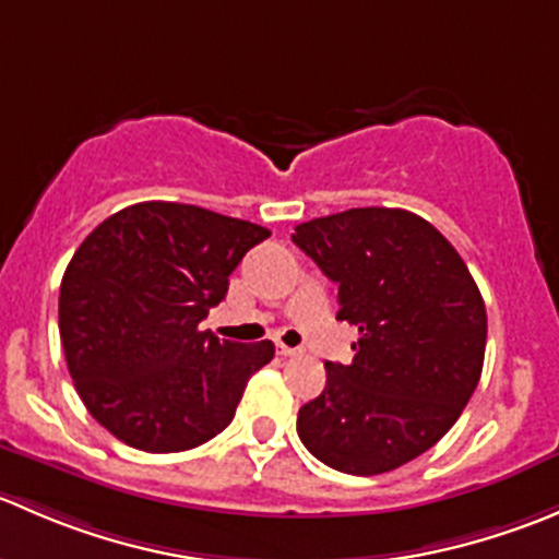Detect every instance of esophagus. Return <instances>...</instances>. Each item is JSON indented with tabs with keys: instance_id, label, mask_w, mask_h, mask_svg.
I'll return each mask as SVG.
<instances>
[{
	"instance_id": "34e87169",
	"label": "esophagus",
	"mask_w": 559,
	"mask_h": 559,
	"mask_svg": "<svg viewBox=\"0 0 559 559\" xmlns=\"http://www.w3.org/2000/svg\"><path fill=\"white\" fill-rule=\"evenodd\" d=\"M275 348H278V354L281 357H297V354H302L300 348H292V346H286V343H275Z\"/></svg>"
}]
</instances>
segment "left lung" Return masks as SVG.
I'll return each instance as SVG.
<instances>
[{
    "mask_svg": "<svg viewBox=\"0 0 559 559\" xmlns=\"http://www.w3.org/2000/svg\"><path fill=\"white\" fill-rule=\"evenodd\" d=\"M297 246L337 284V319L359 330L352 365L297 414L316 460L379 476L436 447L481 379L487 311L454 246L400 207H352L297 224Z\"/></svg>",
    "mask_w": 559,
    "mask_h": 559,
    "instance_id": "left-lung-1",
    "label": "left lung"
}]
</instances>
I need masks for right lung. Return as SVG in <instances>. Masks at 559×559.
Instances as JSON below:
<instances>
[{"label": "right lung", "instance_id": "obj_1", "mask_svg": "<svg viewBox=\"0 0 559 559\" xmlns=\"http://www.w3.org/2000/svg\"><path fill=\"white\" fill-rule=\"evenodd\" d=\"M270 229L180 202H138L105 218L59 289L67 368L88 414L127 447L186 452L233 421L270 341L200 330L229 275Z\"/></svg>", "mask_w": 559, "mask_h": 559}]
</instances>
